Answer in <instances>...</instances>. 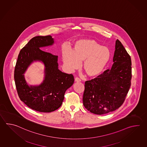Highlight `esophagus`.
Here are the masks:
<instances>
[{
	"label": "esophagus",
	"mask_w": 147,
	"mask_h": 147,
	"mask_svg": "<svg viewBox=\"0 0 147 147\" xmlns=\"http://www.w3.org/2000/svg\"><path fill=\"white\" fill-rule=\"evenodd\" d=\"M75 82H81V80L78 78H75Z\"/></svg>",
	"instance_id": "obj_1"
}]
</instances>
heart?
Masks as SVG:
<instances>
[{
    "mask_svg": "<svg viewBox=\"0 0 147 147\" xmlns=\"http://www.w3.org/2000/svg\"><path fill=\"white\" fill-rule=\"evenodd\" d=\"M62 58L66 70L72 72L78 69L83 62L82 67L88 76L95 78L101 74L111 58L110 49L102 46L93 39L80 40L74 43L71 50L64 48Z\"/></svg>",
    "mask_w": 147,
    "mask_h": 147,
    "instance_id": "heart-1",
    "label": "heart"
}]
</instances>
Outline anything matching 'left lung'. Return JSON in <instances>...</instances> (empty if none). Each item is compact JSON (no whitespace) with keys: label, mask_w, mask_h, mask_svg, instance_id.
I'll use <instances>...</instances> for the list:
<instances>
[{"label":"left lung","mask_w":147,"mask_h":147,"mask_svg":"<svg viewBox=\"0 0 147 147\" xmlns=\"http://www.w3.org/2000/svg\"><path fill=\"white\" fill-rule=\"evenodd\" d=\"M111 69L85 83L83 102L92 113L103 115L122 105L131 86V61L121 43L117 40Z\"/></svg>","instance_id":"obj_1"}]
</instances>
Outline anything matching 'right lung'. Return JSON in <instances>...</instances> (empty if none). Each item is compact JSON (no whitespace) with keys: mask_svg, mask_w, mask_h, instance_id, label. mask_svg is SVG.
I'll return each instance as SVG.
<instances>
[{"mask_svg":"<svg viewBox=\"0 0 147 147\" xmlns=\"http://www.w3.org/2000/svg\"><path fill=\"white\" fill-rule=\"evenodd\" d=\"M54 43L51 36L31 39L20 51L15 69L14 78L20 99L29 108L42 113H50L59 108L65 91L74 82L72 74L59 69L57 56L40 49ZM37 61L45 66L44 79L38 86H29L24 74L30 65Z\"/></svg>","mask_w":147,"mask_h":147,"instance_id":"add662e5","label":"right lung"}]
</instances>
